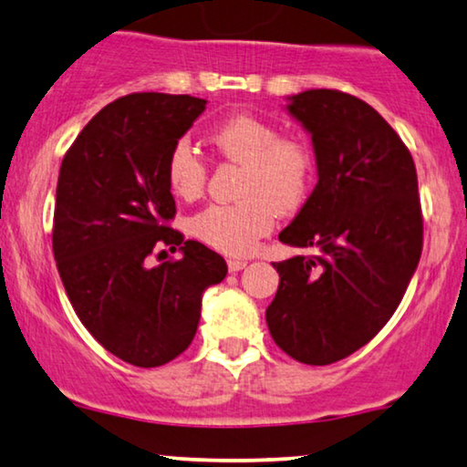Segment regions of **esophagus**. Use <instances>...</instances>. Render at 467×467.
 Listing matches in <instances>:
<instances>
[{"instance_id": "34e87169", "label": "esophagus", "mask_w": 467, "mask_h": 467, "mask_svg": "<svg viewBox=\"0 0 467 467\" xmlns=\"http://www.w3.org/2000/svg\"><path fill=\"white\" fill-rule=\"evenodd\" d=\"M248 265V261L246 259H229L227 261V267H229V272H240V270H244V267Z\"/></svg>"}]
</instances>
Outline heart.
I'll return each instance as SVG.
<instances>
[{
	"label": "heart",
	"mask_w": 467,
	"mask_h": 467,
	"mask_svg": "<svg viewBox=\"0 0 467 467\" xmlns=\"http://www.w3.org/2000/svg\"><path fill=\"white\" fill-rule=\"evenodd\" d=\"M210 142L229 161L244 165L238 203H216L191 219V234L227 254H248L272 232L276 214L302 208L315 182V155L296 138L251 114H235L210 131ZM168 187L193 202L206 184V163L189 142H178L165 163Z\"/></svg>",
	"instance_id": "1"
}]
</instances>
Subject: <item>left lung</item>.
Masks as SVG:
<instances>
[{"instance_id": "1", "label": "left lung", "mask_w": 467, "mask_h": 467, "mask_svg": "<svg viewBox=\"0 0 467 467\" xmlns=\"http://www.w3.org/2000/svg\"><path fill=\"white\" fill-rule=\"evenodd\" d=\"M285 110L312 140L318 182L278 238L317 254L274 264L280 285L265 321L286 355L327 366L385 327L417 270V170L393 127L353 95L310 88Z\"/></svg>"}]
</instances>
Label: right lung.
I'll use <instances>...</instances> for the list:
<instances>
[{
	"label": "right lung",
	"instance_id": "right-lung-1",
	"mask_svg": "<svg viewBox=\"0 0 467 467\" xmlns=\"http://www.w3.org/2000/svg\"><path fill=\"white\" fill-rule=\"evenodd\" d=\"M206 104L125 95L88 120L59 170L53 253L63 286L95 340L138 368L187 350L203 291L227 276L219 253L165 225L176 214L165 163ZM159 245H178L182 259L149 266Z\"/></svg>",
	"mask_w": 467,
	"mask_h": 467
}]
</instances>
